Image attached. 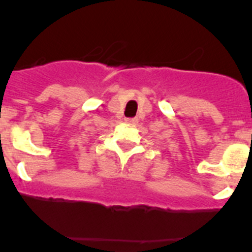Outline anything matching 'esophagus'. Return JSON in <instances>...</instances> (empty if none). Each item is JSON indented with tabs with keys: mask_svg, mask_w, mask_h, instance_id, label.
Returning a JSON list of instances; mask_svg holds the SVG:
<instances>
[{
	"mask_svg": "<svg viewBox=\"0 0 252 252\" xmlns=\"http://www.w3.org/2000/svg\"><path fill=\"white\" fill-rule=\"evenodd\" d=\"M124 121H126V123L130 124V126H135V124L138 123V119L136 118H126Z\"/></svg>",
	"mask_w": 252,
	"mask_h": 252,
	"instance_id": "esophagus-1",
	"label": "esophagus"
}]
</instances>
